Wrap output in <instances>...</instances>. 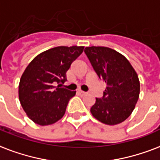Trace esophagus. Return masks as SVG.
<instances>
[{
    "instance_id": "34e87169",
    "label": "esophagus",
    "mask_w": 160,
    "mask_h": 160,
    "mask_svg": "<svg viewBox=\"0 0 160 160\" xmlns=\"http://www.w3.org/2000/svg\"><path fill=\"white\" fill-rule=\"evenodd\" d=\"M77 92H78V94H79V95H80V96H85V95H86V92H85V91H78Z\"/></svg>"
}]
</instances>
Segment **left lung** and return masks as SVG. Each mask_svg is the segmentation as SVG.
<instances>
[{
  "label": "left lung",
  "mask_w": 160,
  "mask_h": 160,
  "mask_svg": "<svg viewBox=\"0 0 160 160\" xmlns=\"http://www.w3.org/2000/svg\"><path fill=\"white\" fill-rule=\"evenodd\" d=\"M85 53L98 77L107 84L102 98L91 108L94 118L116 125L131 115L139 97L137 73L122 54L107 47H86Z\"/></svg>",
  "instance_id": "left-lung-1"
}]
</instances>
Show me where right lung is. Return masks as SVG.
<instances>
[{
	"mask_svg": "<svg viewBox=\"0 0 160 160\" xmlns=\"http://www.w3.org/2000/svg\"><path fill=\"white\" fill-rule=\"evenodd\" d=\"M83 46H59L37 55L21 77L18 96L23 110L32 122L50 125L63 118L69 101L76 91L62 88L72 62Z\"/></svg>",
	"mask_w": 160,
	"mask_h": 160,
	"instance_id": "1",
	"label": "right lung"
}]
</instances>
